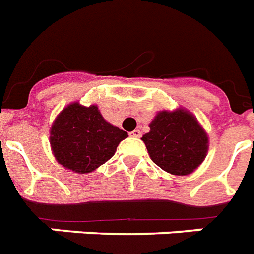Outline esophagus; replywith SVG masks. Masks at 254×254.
Segmentation results:
<instances>
[{
    "label": "esophagus",
    "instance_id": "34e87169",
    "mask_svg": "<svg viewBox=\"0 0 254 254\" xmlns=\"http://www.w3.org/2000/svg\"><path fill=\"white\" fill-rule=\"evenodd\" d=\"M130 135H131V137H135V138H139V137L142 135V133H141V131H139L138 129H135V130L131 131Z\"/></svg>",
    "mask_w": 254,
    "mask_h": 254
}]
</instances>
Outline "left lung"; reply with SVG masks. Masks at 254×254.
<instances>
[{"label": "left lung", "mask_w": 254, "mask_h": 254, "mask_svg": "<svg viewBox=\"0 0 254 254\" xmlns=\"http://www.w3.org/2000/svg\"><path fill=\"white\" fill-rule=\"evenodd\" d=\"M142 135L151 161L173 175H189L200 166L208 153V134L185 108L161 111Z\"/></svg>", "instance_id": "1"}]
</instances>
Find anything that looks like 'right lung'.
I'll return each instance as SVG.
<instances>
[{
	"label": "right lung",
	"instance_id": "1",
	"mask_svg": "<svg viewBox=\"0 0 254 254\" xmlns=\"http://www.w3.org/2000/svg\"><path fill=\"white\" fill-rule=\"evenodd\" d=\"M127 137L104 119L99 107L68 104L50 127V146L59 165L77 174H88L111 159Z\"/></svg>",
	"mask_w": 254,
	"mask_h": 254
}]
</instances>
